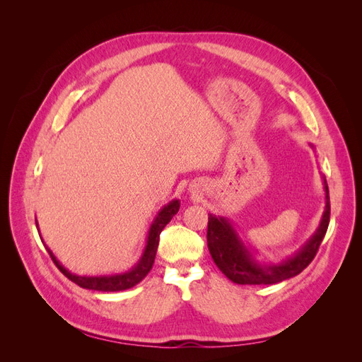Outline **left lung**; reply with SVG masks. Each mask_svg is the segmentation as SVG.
<instances>
[{
    "label": "left lung",
    "mask_w": 362,
    "mask_h": 362,
    "mask_svg": "<svg viewBox=\"0 0 362 362\" xmlns=\"http://www.w3.org/2000/svg\"><path fill=\"white\" fill-rule=\"evenodd\" d=\"M311 148L314 146L311 145ZM322 178L325 189V211L322 214L320 223L308 242L296 252L293 257L281 262H269V264L259 262L252 255L249 247L242 242L235 228L226 217L208 214V250H210L216 266L221 269L228 279L240 284V286H270V284H278L299 275L310 264L317 250H319L327 225H329V189H327L325 177Z\"/></svg>",
    "instance_id": "left-lung-1"
}]
</instances>
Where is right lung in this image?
I'll list each match as a JSON object with an SVG mask.
<instances>
[{
    "instance_id": "1",
    "label": "right lung",
    "mask_w": 362,
    "mask_h": 362,
    "mask_svg": "<svg viewBox=\"0 0 362 362\" xmlns=\"http://www.w3.org/2000/svg\"><path fill=\"white\" fill-rule=\"evenodd\" d=\"M178 210H180V199H173L168 205H164L161 208L149 226L146 245H145L144 252H141L139 261L136 262L134 267H131L128 272H124V273H113V275H101V276L75 275V273L69 272L66 267L60 264V261L56 258V255L52 254L51 249L47 247V250H48L51 259L54 261V264L59 267V270L63 273L64 276L71 279L72 282H75L76 286H80L83 288H89V290H96V291L128 290L131 287H134L136 284H139L141 279H144L149 273V270L152 269V264H154L156 254H157V247H158L160 233L163 231V228L172 221V217L178 213ZM36 226L39 231L37 221H36ZM39 235H40V231H39ZM40 240L43 243L42 237H40Z\"/></svg>"
}]
</instances>
